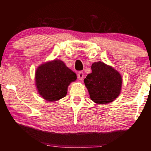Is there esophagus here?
I'll return each mask as SVG.
<instances>
[{
    "mask_svg": "<svg viewBox=\"0 0 151 151\" xmlns=\"http://www.w3.org/2000/svg\"><path fill=\"white\" fill-rule=\"evenodd\" d=\"M78 80H83V78H84V73H83V72H82V71L78 72Z\"/></svg>",
    "mask_w": 151,
    "mask_h": 151,
    "instance_id": "34e87169",
    "label": "esophagus"
}]
</instances>
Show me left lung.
Masks as SVG:
<instances>
[{"mask_svg": "<svg viewBox=\"0 0 151 151\" xmlns=\"http://www.w3.org/2000/svg\"><path fill=\"white\" fill-rule=\"evenodd\" d=\"M91 70L92 73L84 80L91 99L100 104L115 100L120 93L122 83L120 74L102 62L94 63Z\"/></svg>", "mask_w": 151, "mask_h": 151, "instance_id": "left-lung-1", "label": "left lung"}]
</instances>
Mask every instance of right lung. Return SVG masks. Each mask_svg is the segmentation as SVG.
Masks as SVG:
<instances>
[{"instance_id": "obj_1", "label": "right lung", "mask_w": 151, "mask_h": 151, "mask_svg": "<svg viewBox=\"0 0 151 151\" xmlns=\"http://www.w3.org/2000/svg\"><path fill=\"white\" fill-rule=\"evenodd\" d=\"M76 74L61 60L43 64L36 71L38 91L47 101L54 102L67 93L68 86L76 80Z\"/></svg>"}]
</instances>
